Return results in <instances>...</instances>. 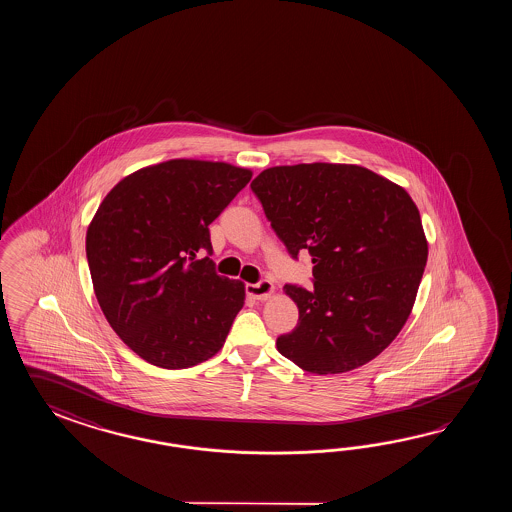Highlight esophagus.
<instances>
[{"label":"esophagus","mask_w":512,"mask_h":512,"mask_svg":"<svg viewBox=\"0 0 512 512\" xmlns=\"http://www.w3.org/2000/svg\"><path fill=\"white\" fill-rule=\"evenodd\" d=\"M247 294L254 300H267L274 294V285L269 280H261L258 283H249L247 285Z\"/></svg>","instance_id":"esophagus-1"}]
</instances>
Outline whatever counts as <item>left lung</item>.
<instances>
[{"label": "left lung", "instance_id": "left-lung-1", "mask_svg": "<svg viewBox=\"0 0 512 512\" xmlns=\"http://www.w3.org/2000/svg\"><path fill=\"white\" fill-rule=\"evenodd\" d=\"M251 188L289 254L307 251L315 263L313 291L283 287L300 316L278 351L316 375L375 359L406 324L425 272L412 197L357 164L272 166Z\"/></svg>", "mask_w": 512, "mask_h": 512}]
</instances>
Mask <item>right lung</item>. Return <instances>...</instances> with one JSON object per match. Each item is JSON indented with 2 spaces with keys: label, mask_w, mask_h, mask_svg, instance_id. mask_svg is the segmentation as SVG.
Returning <instances> with one entry per match:
<instances>
[{
  "label": "right lung",
  "mask_w": 512,
  "mask_h": 512,
  "mask_svg": "<svg viewBox=\"0 0 512 512\" xmlns=\"http://www.w3.org/2000/svg\"><path fill=\"white\" fill-rule=\"evenodd\" d=\"M252 172L229 163L172 159L109 190L91 219L86 254L109 326L141 359L183 370L223 348L245 304V283L219 276L208 225Z\"/></svg>",
  "instance_id": "right-lung-1"
}]
</instances>
